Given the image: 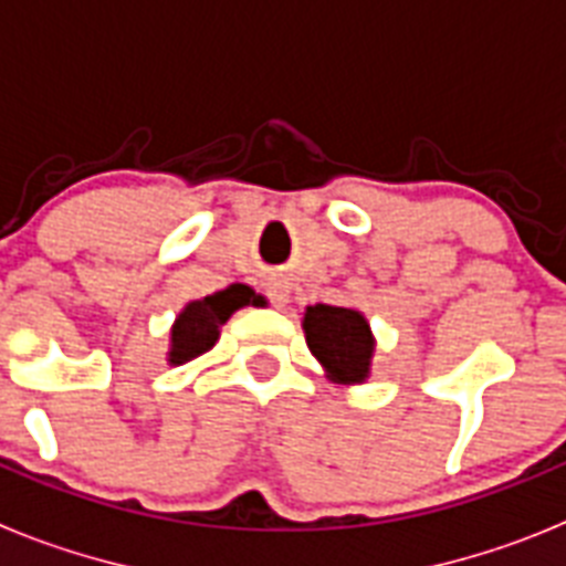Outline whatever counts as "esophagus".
Returning <instances> with one entry per match:
<instances>
[{
    "label": "esophagus",
    "instance_id": "esophagus-1",
    "mask_svg": "<svg viewBox=\"0 0 566 566\" xmlns=\"http://www.w3.org/2000/svg\"><path fill=\"white\" fill-rule=\"evenodd\" d=\"M268 293L279 307H284L287 302H291V284H287V279H273L268 287Z\"/></svg>",
    "mask_w": 566,
    "mask_h": 566
}]
</instances>
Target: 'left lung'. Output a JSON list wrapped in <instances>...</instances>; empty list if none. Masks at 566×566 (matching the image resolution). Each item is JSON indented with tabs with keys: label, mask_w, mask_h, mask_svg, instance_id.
Returning a JSON list of instances; mask_svg holds the SVG:
<instances>
[{
	"label": "left lung",
	"mask_w": 566,
	"mask_h": 566,
	"mask_svg": "<svg viewBox=\"0 0 566 566\" xmlns=\"http://www.w3.org/2000/svg\"><path fill=\"white\" fill-rule=\"evenodd\" d=\"M302 331L311 354L322 365L327 379L339 386H363L371 377L374 339L371 322L356 307L307 305L302 316Z\"/></svg>",
	"instance_id": "8db88e82"
}]
</instances>
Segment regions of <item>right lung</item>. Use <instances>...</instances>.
Instances as JSON below:
<instances>
[{
	"label": "right lung",
	"mask_w": 566,
	"mask_h": 566,
	"mask_svg": "<svg viewBox=\"0 0 566 566\" xmlns=\"http://www.w3.org/2000/svg\"><path fill=\"white\" fill-rule=\"evenodd\" d=\"M261 296L247 287V284H230L224 291L212 293V296L192 298L180 307L169 327V350H166V363L184 365L192 363L195 356L207 354L216 348L221 327L230 319L232 313L247 305H259Z\"/></svg>",
	"instance_id": "1"
}]
</instances>
